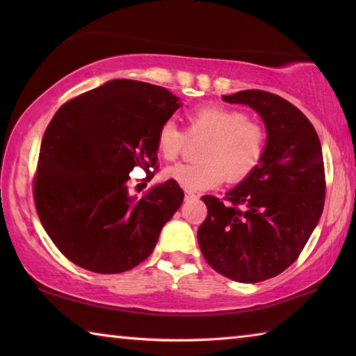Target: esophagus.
<instances>
[{"instance_id": "esophagus-1", "label": "esophagus", "mask_w": 356, "mask_h": 356, "mask_svg": "<svg viewBox=\"0 0 356 356\" xmlns=\"http://www.w3.org/2000/svg\"><path fill=\"white\" fill-rule=\"evenodd\" d=\"M197 197V195L195 191H191V190H185V200H196Z\"/></svg>"}]
</instances>
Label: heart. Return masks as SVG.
Listing matches in <instances>:
<instances>
[{
	"mask_svg": "<svg viewBox=\"0 0 356 356\" xmlns=\"http://www.w3.org/2000/svg\"><path fill=\"white\" fill-rule=\"evenodd\" d=\"M204 138L197 161L168 168L165 176L185 190H210L222 180L240 182L264 159L267 134L261 124L243 111L206 104L186 113V131L172 119L165 120L156 134V150L166 161H176L188 141Z\"/></svg>",
	"mask_w": 356,
	"mask_h": 356,
	"instance_id": "1",
	"label": "heart"
}]
</instances>
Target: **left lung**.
<instances>
[{
    "mask_svg": "<svg viewBox=\"0 0 356 356\" xmlns=\"http://www.w3.org/2000/svg\"><path fill=\"white\" fill-rule=\"evenodd\" d=\"M261 114L267 146L259 166L222 200L206 195L207 216L197 229L204 259L238 282H259L297 261L325 204L322 146L309 119L280 95L246 89L225 95Z\"/></svg>",
    "mask_w": 356,
    "mask_h": 356,
    "instance_id": "obj_1",
    "label": "left lung"
}]
</instances>
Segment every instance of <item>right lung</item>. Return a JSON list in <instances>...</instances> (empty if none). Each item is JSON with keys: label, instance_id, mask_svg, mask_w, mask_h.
<instances>
[{"label": "right lung", "instance_id": "1", "mask_svg": "<svg viewBox=\"0 0 356 356\" xmlns=\"http://www.w3.org/2000/svg\"><path fill=\"white\" fill-rule=\"evenodd\" d=\"M179 106L165 88L113 80L67 100L53 116L33 196L48 237L70 262L95 273H122L154 251L184 190L170 179L136 200L129 195V174L141 166L154 177L156 134Z\"/></svg>", "mask_w": 356, "mask_h": 356}]
</instances>
